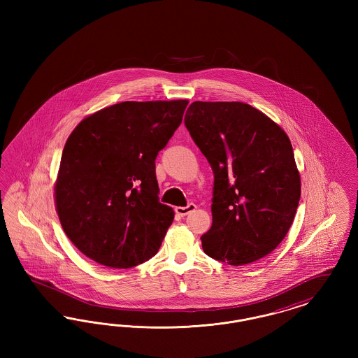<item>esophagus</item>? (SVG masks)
I'll return each mask as SVG.
<instances>
[{
	"instance_id": "esophagus-1",
	"label": "esophagus",
	"mask_w": 358,
	"mask_h": 358,
	"mask_svg": "<svg viewBox=\"0 0 358 358\" xmlns=\"http://www.w3.org/2000/svg\"><path fill=\"white\" fill-rule=\"evenodd\" d=\"M196 208H197V206H196V204H193V203L187 204V206H177V208H176V213H177L178 216L184 217V216L189 215L190 212H193Z\"/></svg>"
}]
</instances>
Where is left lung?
<instances>
[{"label":"left lung","mask_w":358,"mask_h":358,"mask_svg":"<svg viewBox=\"0 0 358 358\" xmlns=\"http://www.w3.org/2000/svg\"><path fill=\"white\" fill-rule=\"evenodd\" d=\"M185 126L215 176L205 254L231 266L268 255L289 232L301 199L289 136L241 102H193Z\"/></svg>","instance_id":"1"}]
</instances>
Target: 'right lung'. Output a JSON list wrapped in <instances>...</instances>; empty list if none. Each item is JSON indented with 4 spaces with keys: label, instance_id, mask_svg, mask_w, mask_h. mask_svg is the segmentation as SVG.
<instances>
[{
    "label": "right lung",
    "instance_id": "add662e5",
    "mask_svg": "<svg viewBox=\"0 0 358 358\" xmlns=\"http://www.w3.org/2000/svg\"><path fill=\"white\" fill-rule=\"evenodd\" d=\"M187 106L118 103L71 133L55 187L56 210L66 235L90 259L131 268L158 252L174 212L159 203L155 158Z\"/></svg>",
    "mask_w": 358,
    "mask_h": 358
}]
</instances>
